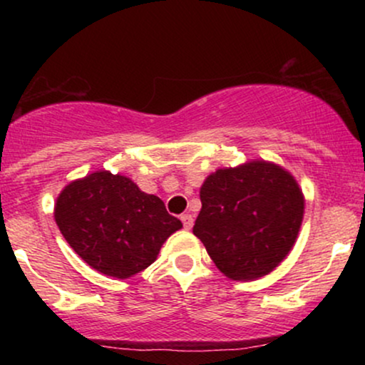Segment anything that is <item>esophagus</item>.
Here are the masks:
<instances>
[{
  "label": "esophagus",
  "instance_id": "esophagus-1",
  "mask_svg": "<svg viewBox=\"0 0 365 365\" xmlns=\"http://www.w3.org/2000/svg\"><path fill=\"white\" fill-rule=\"evenodd\" d=\"M180 220H182L183 228H185V230H190L192 225H194V217H192V215H188V212H187V215H182Z\"/></svg>",
  "mask_w": 365,
  "mask_h": 365
}]
</instances>
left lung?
<instances>
[{
	"label": "left lung",
	"mask_w": 365,
	"mask_h": 365,
	"mask_svg": "<svg viewBox=\"0 0 365 365\" xmlns=\"http://www.w3.org/2000/svg\"><path fill=\"white\" fill-rule=\"evenodd\" d=\"M194 235L225 276L257 279L287 257L304 217V194L282 166L249 161L216 170L200 187Z\"/></svg>",
	"instance_id": "obj_1"
}]
</instances>
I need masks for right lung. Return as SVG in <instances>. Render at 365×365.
I'll use <instances>...</instances> for the list:
<instances>
[{"instance_id":"right-lung-1","label":"right lung","mask_w":365,"mask_h":365,"mask_svg":"<svg viewBox=\"0 0 365 365\" xmlns=\"http://www.w3.org/2000/svg\"><path fill=\"white\" fill-rule=\"evenodd\" d=\"M54 220L92 269L120 279L149 267L166 238L182 228L159 197L110 171L68 183L54 204Z\"/></svg>"}]
</instances>
